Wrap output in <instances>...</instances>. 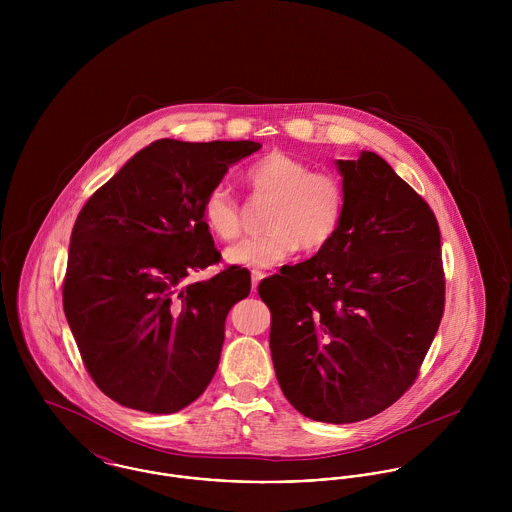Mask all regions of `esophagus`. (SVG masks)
<instances>
[{
    "mask_svg": "<svg viewBox=\"0 0 512 512\" xmlns=\"http://www.w3.org/2000/svg\"><path fill=\"white\" fill-rule=\"evenodd\" d=\"M264 276H266V274L260 272V270H254V272H252V290H254V292H256V288H258V284L264 280Z\"/></svg>",
    "mask_w": 512,
    "mask_h": 512,
    "instance_id": "34e87169",
    "label": "esophagus"
}]
</instances>
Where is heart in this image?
I'll return each instance as SVG.
<instances>
[{
	"label": "heart",
	"instance_id": "1",
	"mask_svg": "<svg viewBox=\"0 0 512 512\" xmlns=\"http://www.w3.org/2000/svg\"><path fill=\"white\" fill-rule=\"evenodd\" d=\"M246 183L256 199H272L266 213V234L230 246L224 258L242 268H274L299 248L315 254L339 234L347 215L343 179L327 169H313L305 159L272 151L246 169ZM209 232L230 242L242 232V205L234 191L219 183L203 201Z\"/></svg>",
	"mask_w": 512,
	"mask_h": 512
}]
</instances>
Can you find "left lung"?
I'll return each instance as SVG.
<instances>
[{"instance_id":"obj_1","label":"left lung","mask_w":512,"mask_h":512,"mask_svg":"<svg viewBox=\"0 0 512 512\" xmlns=\"http://www.w3.org/2000/svg\"><path fill=\"white\" fill-rule=\"evenodd\" d=\"M337 165L347 189L339 234L258 293L284 396L311 420L351 424L418 378L443 317L445 274L430 205L372 151Z\"/></svg>"}]
</instances>
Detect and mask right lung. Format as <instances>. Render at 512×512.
Wrapping results in <instances>:
<instances>
[{"label":"right lung","mask_w":512,"mask_h":512,"mask_svg":"<svg viewBox=\"0 0 512 512\" xmlns=\"http://www.w3.org/2000/svg\"><path fill=\"white\" fill-rule=\"evenodd\" d=\"M256 142L157 140L80 209L63 307L84 368L114 402L173 414L197 400L219 366L224 319L250 293V272L224 266L203 201Z\"/></svg>","instance_id":"obj_1"}]
</instances>
